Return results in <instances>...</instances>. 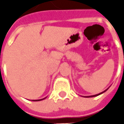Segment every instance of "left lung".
I'll list each match as a JSON object with an SVG mask.
<instances>
[{"mask_svg": "<svg viewBox=\"0 0 124 124\" xmlns=\"http://www.w3.org/2000/svg\"><path fill=\"white\" fill-rule=\"evenodd\" d=\"M108 90V89H107ZM107 90H104L103 92H102V93H99V94H95V95H93V96H87V97H96V96H98V95H99V94H102V93H103L104 92H106Z\"/></svg>", "mask_w": 124, "mask_h": 124, "instance_id": "left-lung-1", "label": "left lung"}]
</instances>
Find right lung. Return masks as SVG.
I'll use <instances>...</instances> for the list:
<instances>
[{"mask_svg": "<svg viewBox=\"0 0 124 124\" xmlns=\"http://www.w3.org/2000/svg\"><path fill=\"white\" fill-rule=\"evenodd\" d=\"M45 99V98H44ZM38 99V100H33L34 101H41V100H43V99Z\"/></svg>", "mask_w": 124, "mask_h": 124, "instance_id": "add662e5", "label": "right lung"}]
</instances>
